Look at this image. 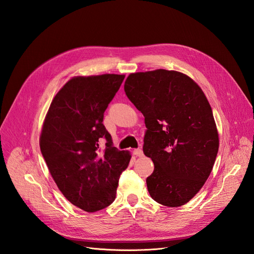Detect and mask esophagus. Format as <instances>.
<instances>
[{
    "label": "esophagus",
    "mask_w": 254,
    "mask_h": 254,
    "mask_svg": "<svg viewBox=\"0 0 254 254\" xmlns=\"http://www.w3.org/2000/svg\"><path fill=\"white\" fill-rule=\"evenodd\" d=\"M133 155L136 157H142L143 156V150L141 148H136L133 150Z\"/></svg>",
    "instance_id": "obj_1"
}]
</instances>
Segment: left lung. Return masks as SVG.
<instances>
[{
    "label": "left lung",
    "instance_id": "8db88e82",
    "mask_svg": "<svg viewBox=\"0 0 254 254\" xmlns=\"http://www.w3.org/2000/svg\"><path fill=\"white\" fill-rule=\"evenodd\" d=\"M124 90L145 118L143 152L155 164L146 179L151 198L166 206L186 204L209 178L218 152L204 93L189 76L162 68L130 74Z\"/></svg>",
    "mask_w": 254,
    "mask_h": 254
}]
</instances>
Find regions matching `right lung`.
I'll return each instance as SVG.
<instances>
[{"instance_id":"add662e5","label":"right lung","mask_w":254,"mask_h":254,"mask_svg":"<svg viewBox=\"0 0 254 254\" xmlns=\"http://www.w3.org/2000/svg\"><path fill=\"white\" fill-rule=\"evenodd\" d=\"M104 74L68 80L54 97L40 136L41 153L61 193L86 212L115 199L131 156L113 146L104 113L124 80Z\"/></svg>"}]
</instances>
